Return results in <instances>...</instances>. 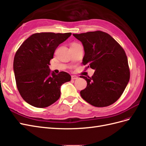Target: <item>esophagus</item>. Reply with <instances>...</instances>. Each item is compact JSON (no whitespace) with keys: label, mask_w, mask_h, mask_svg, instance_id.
Returning a JSON list of instances; mask_svg holds the SVG:
<instances>
[{"label":"esophagus","mask_w":146,"mask_h":146,"mask_svg":"<svg viewBox=\"0 0 146 146\" xmlns=\"http://www.w3.org/2000/svg\"><path fill=\"white\" fill-rule=\"evenodd\" d=\"M71 78H72V80H77V79L78 78V77L76 76H72Z\"/></svg>","instance_id":"1"}]
</instances>
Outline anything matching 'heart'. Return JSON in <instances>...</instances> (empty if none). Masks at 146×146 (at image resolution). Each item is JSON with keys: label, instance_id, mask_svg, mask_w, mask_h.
<instances>
[{"label": "heart", "instance_id": "obj_1", "mask_svg": "<svg viewBox=\"0 0 146 146\" xmlns=\"http://www.w3.org/2000/svg\"><path fill=\"white\" fill-rule=\"evenodd\" d=\"M76 44V43H74V44Z\"/></svg>", "mask_w": 146, "mask_h": 146}]
</instances>
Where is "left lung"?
<instances>
[{
    "label": "left lung",
    "instance_id": "1",
    "mask_svg": "<svg viewBox=\"0 0 146 146\" xmlns=\"http://www.w3.org/2000/svg\"><path fill=\"white\" fill-rule=\"evenodd\" d=\"M85 50L83 65L95 72L91 77L80 76L87 82L80 91L82 98L97 107L117 101L129 82L130 69L125 52L113 37L102 31L73 34Z\"/></svg>",
    "mask_w": 146,
    "mask_h": 146
}]
</instances>
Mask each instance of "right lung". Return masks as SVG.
I'll return each instance as SVG.
<instances>
[{"instance_id":"1","label":"right lung","mask_w":146,"mask_h":146,"mask_svg":"<svg viewBox=\"0 0 146 146\" xmlns=\"http://www.w3.org/2000/svg\"><path fill=\"white\" fill-rule=\"evenodd\" d=\"M71 33L33 34L17 50L13 62L16 86L23 99L37 108H46L58 100L60 87L71 79L66 72L56 74L49 69L55 50Z\"/></svg>"}]
</instances>
